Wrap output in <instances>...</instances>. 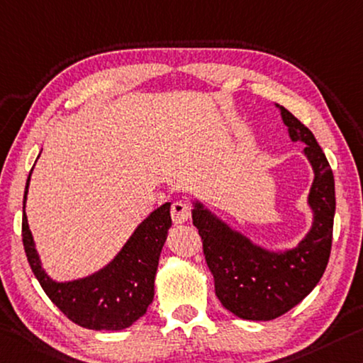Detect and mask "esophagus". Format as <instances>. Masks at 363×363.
<instances>
[{
	"mask_svg": "<svg viewBox=\"0 0 363 363\" xmlns=\"http://www.w3.org/2000/svg\"><path fill=\"white\" fill-rule=\"evenodd\" d=\"M171 218L176 224L186 223L191 218V206L186 202H182V200H177L171 206Z\"/></svg>",
	"mask_w": 363,
	"mask_h": 363,
	"instance_id": "1",
	"label": "esophagus"
}]
</instances>
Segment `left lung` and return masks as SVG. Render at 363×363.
Wrapping results in <instances>:
<instances>
[{"instance_id":"1","label":"left lung","mask_w":363,"mask_h":363,"mask_svg":"<svg viewBox=\"0 0 363 363\" xmlns=\"http://www.w3.org/2000/svg\"><path fill=\"white\" fill-rule=\"evenodd\" d=\"M281 108L292 142H303V153L315 179L308 194L313 224L296 249L269 252L252 244L197 202L194 226L203 242V255L215 278V292L224 308L244 320L268 321L302 302L323 276L331 254L336 197L335 176L312 130Z\"/></svg>"}]
</instances>
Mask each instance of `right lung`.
Returning <instances> with one entry per match:
<instances>
[{
	"mask_svg": "<svg viewBox=\"0 0 363 363\" xmlns=\"http://www.w3.org/2000/svg\"><path fill=\"white\" fill-rule=\"evenodd\" d=\"M33 169V168H32ZM24 192L22 242L33 274L50 301L74 323L87 330L118 331L147 313L153 301L155 274L168 229L171 203L161 205L143 220L114 260L87 278L56 283L43 272L26 215L28 182Z\"/></svg>",
	"mask_w": 363,
	"mask_h": 363,
	"instance_id": "1",
	"label": "right lung"
}]
</instances>
